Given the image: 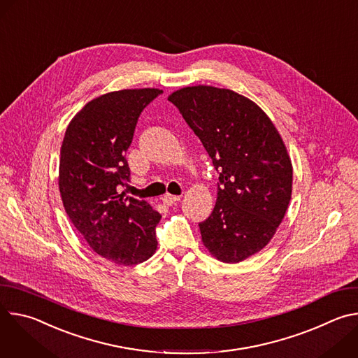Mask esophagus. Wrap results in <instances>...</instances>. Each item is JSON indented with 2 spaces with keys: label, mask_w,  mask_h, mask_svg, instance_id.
Returning a JSON list of instances; mask_svg holds the SVG:
<instances>
[{
  "label": "esophagus",
  "mask_w": 358,
  "mask_h": 358,
  "mask_svg": "<svg viewBox=\"0 0 358 358\" xmlns=\"http://www.w3.org/2000/svg\"><path fill=\"white\" fill-rule=\"evenodd\" d=\"M180 195H171V194H166L164 196H163V202L164 203H167V206H173V203H176V202H178L180 201Z\"/></svg>",
  "instance_id": "esophagus-1"
}]
</instances>
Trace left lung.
<instances>
[{"instance_id": "left-lung-1", "label": "left lung", "mask_w": 358, "mask_h": 358, "mask_svg": "<svg viewBox=\"0 0 358 358\" xmlns=\"http://www.w3.org/2000/svg\"><path fill=\"white\" fill-rule=\"evenodd\" d=\"M169 100L220 171L214 211L199 222L202 242L218 261L238 264L269 243L289 207L293 169L285 143L268 115L234 90L188 86Z\"/></svg>"}]
</instances>
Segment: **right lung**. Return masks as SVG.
<instances>
[{
  "mask_svg": "<svg viewBox=\"0 0 358 358\" xmlns=\"http://www.w3.org/2000/svg\"><path fill=\"white\" fill-rule=\"evenodd\" d=\"M163 90L101 94L71 120L61 147L59 191L65 211L87 245L117 266L151 258L162 215L148 202L119 192L130 181L126 151L143 109Z\"/></svg>",
  "mask_w": 358,
  "mask_h": 358,
  "instance_id": "1",
  "label": "right lung"
}]
</instances>
